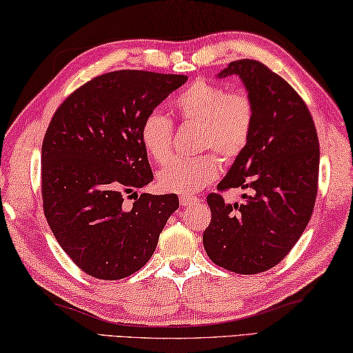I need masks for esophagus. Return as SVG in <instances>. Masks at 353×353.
Here are the masks:
<instances>
[{"instance_id": "1", "label": "esophagus", "mask_w": 353, "mask_h": 353, "mask_svg": "<svg viewBox=\"0 0 353 353\" xmlns=\"http://www.w3.org/2000/svg\"><path fill=\"white\" fill-rule=\"evenodd\" d=\"M195 201H197V197H194V195H180V203L183 206H189L195 203Z\"/></svg>"}]
</instances>
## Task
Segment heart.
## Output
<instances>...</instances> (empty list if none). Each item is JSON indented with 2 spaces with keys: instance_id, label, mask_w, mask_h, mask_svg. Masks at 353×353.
<instances>
[{
  "instance_id": "1",
  "label": "heart",
  "mask_w": 353,
  "mask_h": 353,
  "mask_svg": "<svg viewBox=\"0 0 353 353\" xmlns=\"http://www.w3.org/2000/svg\"><path fill=\"white\" fill-rule=\"evenodd\" d=\"M173 109L189 123H200L203 148H214L225 159L244 152L252 134L253 106L244 92L227 94L222 85L195 79L173 100ZM173 125L165 115L150 112L141 126V142L156 163L172 154ZM221 173V159L206 153L195 159H173L158 173L159 188L170 194L194 195Z\"/></svg>"
}]
</instances>
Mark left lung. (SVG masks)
I'll return each instance as SVG.
<instances>
[{
	"label": "left lung",
	"mask_w": 353,
	"mask_h": 353,
	"mask_svg": "<svg viewBox=\"0 0 353 353\" xmlns=\"http://www.w3.org/2000/svg\"><path fill=\"white\" fill-rule=\"evenodd\" d=\"M239 77L253 106L252 134L219 189H252L239 205L208 195L211 223L203 245L211 261L236 274L279 264L307 228L319 178V139L302 98L264 63L230 62L217 78Z\"/></svg>",
	"instance_id": "8db88e82"
}]
</instances>
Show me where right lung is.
Instances as JSON below:
<instances>
[{"mask_svg":"<svg viewBox=\"0 0 353 353\" xmlns=\"http://www.w3.org/2000/svg\"><path fill=\"white\" fill-rule=\"evenodd\" d=\"M186 74L119 70L89 81L62 103L42 143L43 211L72 261L100 280H120L152 258L178 210L176 194H126L153 181L141 142L143 119Z\"/></svg>","mask_w":353,"mask_h":353,"instance_id":"add662e5","label":"right lung"}]
</instances>
